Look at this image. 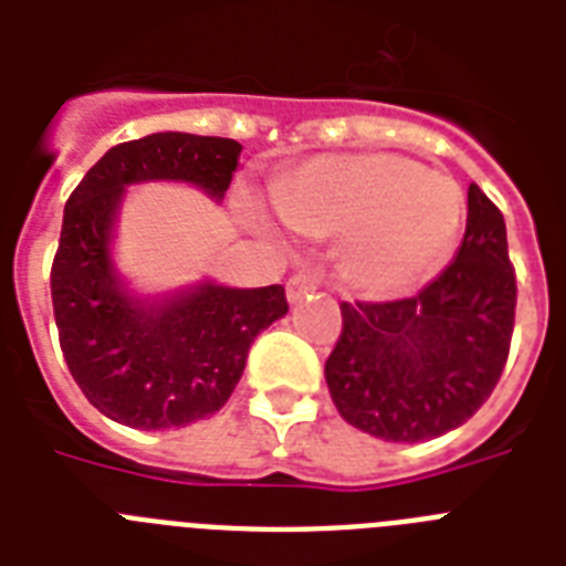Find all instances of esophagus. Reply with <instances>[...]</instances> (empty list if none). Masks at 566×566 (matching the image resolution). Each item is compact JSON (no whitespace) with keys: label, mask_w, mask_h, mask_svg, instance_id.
<instances>
[{"label":"esophagus","mask_w":566,"mask_h":566,"mask_svg":"<svg viewBox=\"0 0 566 566\" xmlns=\"http://www.w3.org/2000/svg\"><path fill=\"white\" fill-rule=\"evenodd\" d=\"M314 291H317L314 279H311L308 273H296L291 282H287V302H291V305H296V302H302L305 296H308V293H314Z\"/></svg>","instance_id":"obj_1"}]
</instances>
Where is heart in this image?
<instances>
[{
    "instance_id": "1",
    "label": "heart",
    "mask_w": 566,
    "mask_h": 566,
    "mask_svg": "<svg viewBox=\"0 0 566 566\" xmlns=\"http://www.w3.org/2000/svg\"><path fill=\"white\" fill-rule=\"evenodd\" d=\"M287 229L340 238L337 273L367 300H399L455 252L467 199L458 181L390 153L319 155L273 185Z\"/></svg>"
}]
</instances>
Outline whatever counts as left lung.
I'll return each mask as SVG.
<instances>
[{"instance_id":"8db88e82","label":"left lung","mask_w":566,"mask_h":566,"mask_svg":"<svg viewBox=\"0 0 566 566\" xmlns=\"http://www.w3.org/2000/svg\"><path fill=\"white\" fill-rule=\"evenodd\" d=\"M517 284L500 208L470 185L452 264L411 300L340 305L344 332L326 361L332 402L349 426L390 443L458 429L500 381Z\"/></svg>"}]
</instances>
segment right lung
<instances>
[{
	"label": "right lung",
	"mask_w": 566,
	"mask_h": 566,
	"mask_svg": "<svg viewBox=\"0 0 566 566\" xmlns=\"http://www.w3.org/2000/svg\"><path fill=\"white\" fill-rule=\"evenodd\" d=\"M240 149L229 137L155 132L108 149L66 199L52 264L57 337L87 402L128 429H181L220 411L252 340L287 314L282 284L199 279L146 293L117 266L128 188L176 181L222 202Z\"/></svg>",
	"instance_id": "1"
}]
</instances>
